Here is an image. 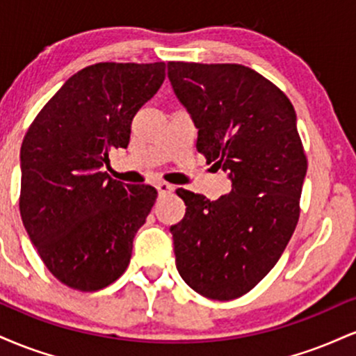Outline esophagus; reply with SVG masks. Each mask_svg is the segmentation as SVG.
I'll list each match as a JSON object with an SVG mask.
<instances>
[{
    "instance_id": "obj_1",
    "label": "esophagus",
    "mask_w": 356,
    "mask_h": 356,
    "mask_svg": "<svg viewBox=\"0 0 356 356\" xmlns=\"http://www.w3.org/2000/svg\"><path fill=\"white\" fill-rule=\"evenodd\" d=\"M155 189H157L159 194H169V192L174 191V186H170V184L167 182H157Z\"/></svg>"
}]
</instances>
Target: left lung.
<instances>
[{"mask_svg": "<svg viewBox=\"0 0 356 356\" xmlns=\"http://www.w3.org/2000/svg\"><path fill=\"white\" fill-rule=\"evenodd\" d=\"M167 75L197 129L195 149L231 179L218 201L177 191L187 207L170 227L175 266L199 295L234 300L271 271L300 219L308 162L296 112L244 65L169 61Z\"/></svg>", "mask_w": 356, "mask_h": 356, "instance_id": "left-lung-1", "label": "left lung"}]
</instances>
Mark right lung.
Instances as JSON below:
<instances>
[{
	"label": "right lung",
	"mask_w": 356,
	"mask_h": 356,
	"mask_svg": "<svg viewBox=\"0 0 356 356\" xmlns=\"http://www.w3.org/2000/svg\"><path fill=\"white\" fill-rule=\"evenodd\" d=\"M165 79V63H95L70 76L23 138L19 214L60 283L99 291L129 266L136 232L157 191L104 172L127 149L138 108Z\"/></svg>",
	"instance_id": "add662e5"
}]
</instances>
